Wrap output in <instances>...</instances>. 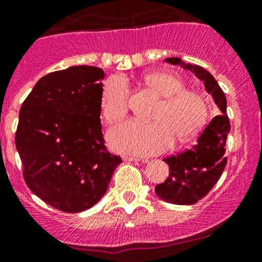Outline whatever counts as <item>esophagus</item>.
<instances>
[{
    "label": "esophagus",
    "instance_id": "esophagus-1",
    "mask_svg": "<svg viewBox=\"0 0 262 262\" xmlns=\"http://www.w3.org/2000/svg\"><path fill=\"white\" fill-rule=\"evenodd\" d=\"M123 161H139V157L136 156H127V155H125V156L122 157Z\"/></svg>",
    "mask_w": 262,
    "mask_h": 262
}]
</instances>
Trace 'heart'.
Masks as SVG:
<instances>
[{"label":"heart","instance_id":"b5f03b06","mask_svg":"<svg viewBox=\"0 0 262 262\" xmlns=\"http://www.w3.org/2000/svg\"><path fill=\"white\" fill-rule=\"evenodd\" d=\"M143 83L162 97L150 119L154 122L130 120L119 123L107 134L115 151L134 155H154L177 142L195 137L206 125L209 106L199 92L185 90L182 80L167 72H155L143 77ZM130 89L125 78L111 76L101 91L100 107L103 119L116 122L128 111Z\"/></svg>","mask_w":262,"mask_h":262}]
</instances>
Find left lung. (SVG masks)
I'll return each instance as SVG.
<instances>
[{
    "label": "left lung",
    "mask_w": 262,
    "mask_h": 262,
    "mask_svg": "<svg viewBox=\"0 0 262 262\" xmlns=\"http://www.w3.org/2000/svg\"><path fill=\"white\" fill-rule=\"evenodd\" d=\"M166 62L180 64L195 72L205 89L212 95L221 114L213 117L205 130L200 134L198 142L177 155L166 157L164 161L170 167L168 177L162 184L156 185L155 192L166 202L175 205H192L204 199L219 181L226 166L225 156L230 120L226 115V97L213 76L202 67L185 63L181 58H166Z\"/></svg>",
    "instance_id": "left-lung-1"
}]
</instances>
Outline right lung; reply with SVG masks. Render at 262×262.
Returning a JSON list of instances; mask_svg holds the SVG:
<instances>
[{"label": "right lung", "mask_w": 262, "mask_h": 262, "mask_svg": "<svg viewBox=\"0 0 262 262\" xmlns=\"http://www.w3.org/2000/svg\"><path fill=\"white\" fill-rule=\"evenodd\" d=\"M103 77L94 66L51 72L37 81L19 110L15 142L25 182L63 212H81L100 201L122 162L103 140Z\"/></svg>", "instance_id": "right-lung-1"}]
</instances>
